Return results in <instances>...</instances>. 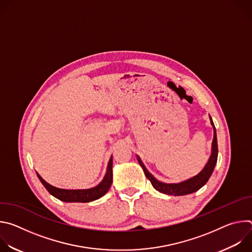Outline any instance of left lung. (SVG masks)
Returning <instances> with one entry per match:
<instances>
[{"label":"left lung","instance_id":"obj_1","mask_svg":"<svg viewBox=\"0 0 252 252\" xmlns=\"http://www.w3.org/2000/svg\"><path fill=\"white\" fill-rule=\"evenodd\" d=\"M210 123L213 126V130H214V134H213V140H212V151H211V156L206 163V165L204 166V168L195 176L188 179L186 182H183L181 184H163L160 183L147 170L146 166L142 164L141 160L139 159V158L137 157V160L140 164V166L142 167L143 171H145L146 176L148 177L149 181L152 183L153 187L165 194H169V195H186V194H189L192 192H195L196 190H198L199 189H201L209 179L215 164H217L218 161V155H219V148H218V138H217V131H215V126L214 124L210 118Z\"/></svg>","mask_w":252,"mask_h":252}]
</instances>
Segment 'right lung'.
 <instances>
[{
    "label": "right lung",
    "mask_w": 252,
    "mask_h": 252,
    "mask_svg": "<svg viewBox=\"0 0 252 252\" xmlns=\"http://www.w3.org/2000/svg\"><path fill=\"white\" fill-rule=\"evenodd\" d=\"M38 177L43 184V186L46 188V189L55 197L58 199L64 201V202H90L95 199H98L102 195H104L107 191H109L112 183H113V158H111L109 160V164H107L106 173L104 175V178L102 182L96 186L95 188L89 189H57L55 187L50 186L47 184L44 179L38 174Z\"/></svg>",
    "instance_id": "obj_1"
}]
</instances>
